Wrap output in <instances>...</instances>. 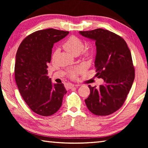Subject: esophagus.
Segmentation results:
<instances>
[{"label":"esophagus","instance_id":"34e87169","mask_svg":"<svg viewBox=\"0 0 148 148\" xmlns=\"http://www.w3.org/2000/svg\"><path fill=\"white\" fill-rule=\"evenodd\" d=\"M74 84H69V89H72V88H74Z\"/></svg>","mask_w":148,"mask_h":148}]
</instances>
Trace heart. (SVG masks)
I'll return each mask as SVG.
<instances>
[{"label": "heart", "instance_id": "b5f03b06", "mask_svg": "<svg viewBox=\"0 0 148 148\" xmlns=\"http://www.w3.org/2000/svg\"><path fill=\"white\" fill-rule=\"evenodd\" d=\"M64 48L72 55H79L84 48V44L82 40L76 36H71L66 40L64 45ZM85 55L87 56L91 55V53L86 51ZM77 71H73L71 73L72 76H75L77 74Z\"/></svg>", "mask_w": 148, "mask_h": 148}]
</instances>
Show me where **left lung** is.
<instances>
[{
    "label": "left lung",
    "instance_id": "obj_1",
    "mask_svg": "<svg viewBox=\"0 0 148 148\" xmlns=\"http://www.w3.org/2000/svg\"><path fill=\"white\" fill-rule=\"evenodd\" d=\"M79 33L95 42L96 76L104 81L98 88L88 85L90 93L84 101L93 114L109 115L123 104L134 83L135 70L130 51L123 39L108 30Z\"/></svg>",
    "mask_w": 148,
    "mask_h": 148
}]
</instances>
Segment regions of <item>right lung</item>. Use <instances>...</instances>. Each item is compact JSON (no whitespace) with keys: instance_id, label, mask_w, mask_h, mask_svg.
<instances>
[{"instance_id":"obj_1","label":"right lung","mask_w":148,"mask_h":148,"mask_svg":"<svg viewBox=\"0 0 148 148\" xmlns=\"http://www.w3.org/2000/svg\"><path fill=\"white\" fill-rule=\"evenodd\" d=\"M69 32L53 29L38 30L21 42L16 55L14 76L21 97L31 110L42 116L58 111L67 93L63 83H52L48 75L54 44Z\"/></svg>"}]
</instances>
